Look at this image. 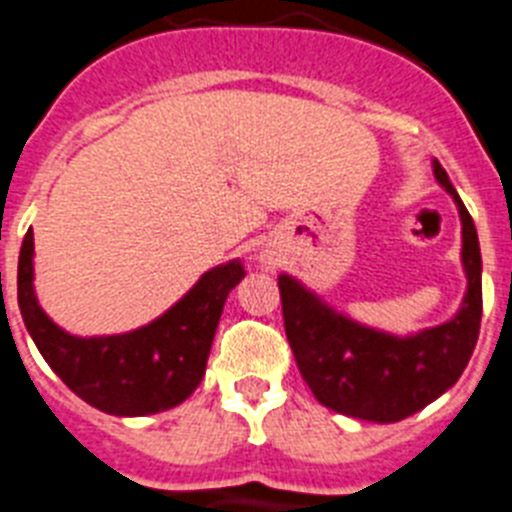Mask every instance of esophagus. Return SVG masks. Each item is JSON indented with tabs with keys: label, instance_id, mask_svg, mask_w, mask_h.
<instances>
[{
	"label": "esophagus",
	"instance_id": "obj_1",
	"mask_svg": "<svg viewBox=\"0 0 512 512\" xmlns=\"http://www.w3.org/2000/svg\"><path fill=\"white\" fill-rule=\"evenodd\" d=\"M261 266H264V269H269V272H272V269H277V264H279V256L274 251H261Z\"/></svg>",
	"mask_w": 512,
	"mask_h": 512
}]
</instances>
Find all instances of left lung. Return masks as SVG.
<instances>
[{"label":"left lung","instance_id":"8db88e82","mask_svg":"<svg viewBox=\"0 0 512 512\" xmlns=\"http://www.w3.org/2000/svg\"><path fill=\"white\" fill-rule=\"evenodd\" d=\"M435 181L451 194L461 217L464 300L448 321L391 334L349 318L292 274H279L282 316L300 375L318 401L365 422H399L443 396L469 365L482 321L479 238L451 178L432 160Z\"/></svg>","mask_w":512,"mask_h":512}]
</instances>
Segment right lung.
Returning a JSON list of instances; mask_svg holds the SVG:
<instances>
[{
    "mask_svg": "<svg viewBox=\"0 0 512 512\" xmlns=\"http://www.w3.org/2000/svg\"><path fill=\"white\" fill-rule=\"evenodd\" d=\"M33 230L17 261V305L48 368L82 401L113 417H147L186 401L202 383L222 308L243 261L212 266L163 316L124 334L77 336L48 318L36 295Z\"/></svg>",
    "mask_w": 512,
    "mask_h": 512,
    "instance_id": "add662e5",
    "label": "right lung"
}]
</instances>
